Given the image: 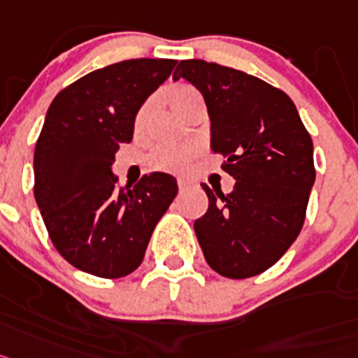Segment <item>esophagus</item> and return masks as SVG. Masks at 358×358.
Instances as JSON below:
<instances>
[{
    "mask_svg": "<svg viewBox=\"0 0 358 358\" xmlns=\"http://www.w3.org/2000/svg\"><path fill=\"white\" fill-rule=\"evenodd\" d=\"M176 182H178V189H180V191H187V189L192 185V182L189 178H178V180H176Z\"/></svg>",
    "mask_w": 358,
    "mask_h": 358,
    "instance_id": "obj_1",
    "label": "esophagus"
}]
</instances>
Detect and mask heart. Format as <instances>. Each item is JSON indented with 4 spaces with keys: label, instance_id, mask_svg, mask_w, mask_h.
<instances>
[{
    "label": "heart",
    "instance_id": "b5f03b06",
    "mask_svg": "<svg viewBox=\"0 0 358 358\" xmlns=\"http://www.w3.org/2000/svg\"><path fill=\"white\" fill-rule=\"evenodd\" d=\"M166 99L169 102V106L173 108L176 115H180L182 119H185L189 115V111H192L194 108L203 104V99H201L200 92L196 88H192L189 85H176L173 88H169L166 92ZM149 108L151 104L144 102V104L138 108L135 115V129H142L145 124V119L149 115ZM196 153L194 145H160V148L153 149L151 153L148 155L145 162L151 169L157 171H182L189 166V162L192 160Z\"/></svg>",
    "mask_w": 358,
    "mask_h": 358
}]
</instances>
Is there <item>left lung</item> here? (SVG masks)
Returning <instances> with one entry per match:
<instances>
[{"label":"left lung","instance_id":"obj_1","mask_svg":"<svg viewBox=\"0 0 358 358\" xmlns=\"http://www.w3.org/2000/svg\"><path fill=\"white\" fill-rule=\"evenodd\" d=\"M183 77L203 95L210 149L234 176L231 194L201 183L209 209L194 222L213 270L231 279L254 278L275 265L303 229L315 182L312 136L287 93L245 71L180 61Z\"/></svg>","mask_w":358,"mask_h":358}]
</instances>
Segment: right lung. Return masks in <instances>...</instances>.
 Listing matches in <instances>:
<instances>
[{"mask_svg":"<svg viewBox=\"0 0 358 358\" xmlns=\"http://www.w3.org/2000/svg\"><path fill=\"white\" fill-rule=\"evenodd\" d=\"M175 59H129L80 77L55 95L34 153V196L57 252L76 268L119 279L138 268L178 185L166 173L120 187L117 149L135 115L171 76Z\"/></svg>","mask_w":358,"mask_h":358,"instance_id":"1","label":"right lung"}]
</instances>
